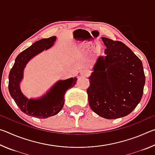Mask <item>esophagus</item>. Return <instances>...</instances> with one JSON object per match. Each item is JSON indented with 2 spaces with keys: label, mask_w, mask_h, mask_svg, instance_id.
Listing matches in <instances>:
<instances>
[{
  "label": "esophagus",
  "mask_w": 155,
  "mask_h": 155,
  "mask_svg": "<svg viewBox=\"0 0 155 155\" xmlns=\"http://www.w3.org/2000/svg\"><path fill=\"white\" fill-rule=\"evenodd\" d=\"M80 73H81V75H84V76H85V75H87V74H88V72H87L86 70H81V71L80 72Z\"/></svg>",
  "instance_id": "1"
}]
</instances>
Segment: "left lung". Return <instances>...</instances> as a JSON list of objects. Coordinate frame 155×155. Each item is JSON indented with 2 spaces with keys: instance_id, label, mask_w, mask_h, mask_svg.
I'll use <instances>...</instances> for the list:
<instances>
[{
  "instance_id": "8db88e82",
  "label": "left lung",
  "mask_w": 155,
  "mask_h": 155,
  "mask_svg": "<svg viewBox=\"0 0 155 155\" xmlns=\"http://www.w3.org/2000/svg\"><path fill=\"white\" fill-rule=\"evenodd\" d=\"M101 39L106 49L89 77V104L101 117L116 119L130 114L140 103L145 74L142 62L124 43Z\"/></svg>"
}]
</instances>
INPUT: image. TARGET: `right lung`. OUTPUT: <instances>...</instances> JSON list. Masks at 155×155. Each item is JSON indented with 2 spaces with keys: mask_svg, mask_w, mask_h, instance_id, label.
<instances>
[{
  "mask_svg": "<svg viewBox=\"0 0 155 155\" xmlns=\"http://www.w3.org/2000/svg\"><path fill=\"white\" fill-rule=\"evenodd\" d=\"M56 36L41 39L18 54L9 74V91L18 107L23 113L38 118H48L61 111L64 104V95L68 89L74 87L77 78L60 80L38 99H28L22 93L20 83L23 78V71L31 59L48 50L54 44Z\"/></svg>",
  "mask_w": 155,
  "mask_h": 155,
  "instance_id": "1",
  "label": "right lung"
}]
</instances>
